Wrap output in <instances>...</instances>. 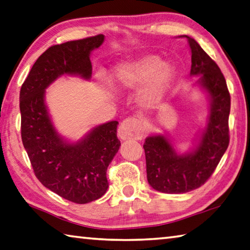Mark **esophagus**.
<instances>
[{"instance_id":"obj_1","label":"esophagus","mask_w":250,"mask_h":250,"mask_svg":"<svg viewBox=\"0 0 250 250\" xmlns=\"http://www.w3.org/2000/svg\"><path fill=\"white\" fill-rule=\"evenodd\" d=\"M144 134V128L137 118H126L121 122L118 129V135L121 140L141 139Z\"/></svg>"}]
</instances>
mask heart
Segmentation results:
<instances>
[{"mask_svg": "<svg viewBox=\"0 0 250 250\" xmlns=\"http://www.w3.org/2000/svg\"><path fill=\"white\" fill-rule=\"evenodd\" d=\"M176 75L177 69L171 62L162 61L156 54H148L118 65L111 73V83L120 90L133 89L146 83L141 93V101L155 103L174 82Z\"/></svg>", "mask_w": 250, "mask_h": 250, "instance_id": "heart-1", "label": "heart"}]
</instances>
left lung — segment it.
<instances>
[{
    "mask_svg": "<svg viewBox=\"0 0 250 250\" xmlns=\"http://www.w3.org/2000/svg\"><path fill=\"white\" fill-rule=\"evenodd\" d=\"M187 38L191 51L190 75L210 96V116L197 147L177 154L164 135H151L143 145L147 181L165 193H185L201 187L215 170L229 143L230 95L223 73L196 40Z\"/></svg>",
    "mask_w": 250,
    "mask_h": 250,
    "instance_id": "8db88e82",
    "label": "left lung"
}]
</instances>
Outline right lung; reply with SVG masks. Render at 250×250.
<instances>
[{
	"label": "right lung",
	"instance_id": "right-lung-1",
	"mask_svg": "<svg viewBox=\"0 0 250 250\" xmlns=\"http://www.w3.org/2000/svg\"><path fill=\"white\" fill-rule=\"evenodd\" d=\"M104 39V35H97L48 48L31 67L20 93L21 141L36 177L54 193L79 204L97 200L107 191V168L120 147L118 121L96 126L79 142H65L50 119L44 93L63 74L90 79V52Z\"/></svg>",
	"mask_w": 250,
	"mask_h": 250
}]
</instances>
